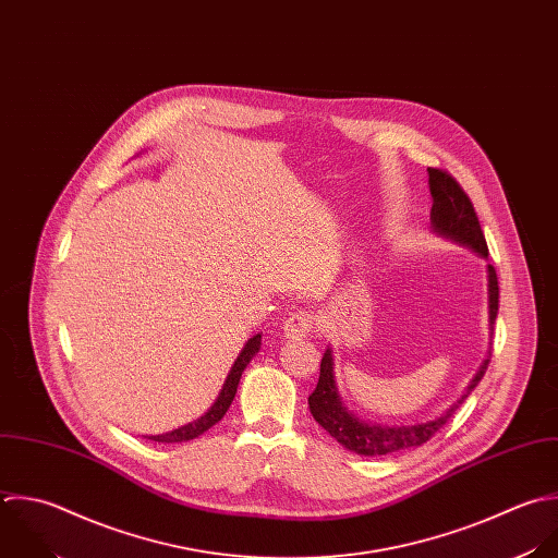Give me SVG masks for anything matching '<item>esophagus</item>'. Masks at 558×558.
<instances>
[{
	"mask_svg": "<svg viewBox=\"0 0 558 558\" xmlns=\"http://www.w3.org/2000/svg\"><path fill=\"white\" fill-rule=\"evenodd\" d=\"M311 332H313V317L308 313H295L282 326V335L287 339H302V337H308Z\"/></svg>",
	"mask_w": 558,
	"mask_h": 558,
	"instance_id": "34e87169",
	"label": "esophagus"
}]
</instances>
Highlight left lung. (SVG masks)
Instances as JSON below:
<instances>
[{"instance_id": "8db88e82", "label": "left lung", "mask_w": 558, "mask_h": 558, "mask_svg": "<svg viewBox=\"0 0 558 558\" xmlns=\"http://www.w3.org/2000/svg\"><path fill=\"white\" fill-rule=\"evenodd\" d=\"M428 186L433 195V208H430L433 232L441 239H448L457 245L472 250L476 256L487 260L489 250H487L485 234L481 230L476 210L470 197L465 195V191L459 186V182L450 173L428 167ZM487 298H489V330L494 335V324L498 317V302H500L498 276L494 265H487ZM489 359H492V350H489V356L478 367V372L474 374V378L470 380L463 396L439 417L422 424H411V426H383V424L363 422L345 407L335 378V354H332V348H328L322 359L319 383L308 398L311 415L343 448L361 457H387V454L413 450L424 446L428 439H433L450 422L454 411L465 402V398L483 380Z\"/></svg>"}]
</instances>
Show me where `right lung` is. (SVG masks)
<instances>
[{
	"label": "right lung",
	"instance_id": "right-lung-1",
	"mask_svg": "<svg viewBox=\"0 0 558 558\" xmlns=\"http://www.w3.org/2000/svg\"><path fill=\"white\" fill-rule=\"evenodd\" d=\"M258 350H260V332L254 335L252 339H247V343L243 345L241 354L236 356V361H234V365H232V369H230V374H228V378H226L217 400L213 402V407L202 417H197V420H193V422H189V424H184V426H180V428H175L171 433L151 435V437H145V439H151V441H158V444H182V441H191V439L204 435L208 428H213L226 415V411L230 409V404H232V400L236 396V387H239L241 374L250 365V361L258 354Z\"/></svg>",
	"mask_w": 558,
	"mask_h": 558
}]
</instances>
